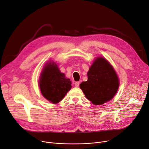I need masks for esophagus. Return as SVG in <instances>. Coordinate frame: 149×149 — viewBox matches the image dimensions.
Masks as SVG:
<instances>
[{"label":"esophagus","mask_w":149,"mask_h":149,"mask_svg":"<svg viewBox=\"0 0 149 149\" xmlns=\"http://www.w3.org/2000/svg\"><path fill=\"white\" fill-rule=\"evenodd\" d=\"M79 84H80V82H76L74 83V85H75V86H76V87H78V86H79Z\"/></svg>","instance_id":"obj_1"}]
</instances>
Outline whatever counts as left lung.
Returning a JSON list of instances; mask_svg holds the SVG:
<instances>
[{
  "mask_svg": "<svg viewBox=\"0 0 149 149\" xmlns=\"http://www.w3.org/2000/svg\"><path fill=\"white\" fill-rule=\"evenodd\" d=\"M88 81L80 84L86 97L94 105L103 104L115 95L119 86L118 75L104 57H97L87 73Z\"/></svg>",
  "mask_w": 149,
  "mask_h": 149,
  "instance_id": "8db88e82",
  "label": "left lung"
}]
</instances>
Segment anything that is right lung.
Masks as SVG:
<instances>
[{
	"label": "right lung",
	"instance_id": "right-lung-1",
	"mask_svg": "<svg viewBox=\"0 0 149 149\" xmlns=\"http://www.w3.org/2000/svg\"><path fill=\"white\" fill-rule=\"evenodd\" d=\"M72 82L54 62L46 64L42 72L39 85L42 95L54 104L58 103L72 88Z\"/></svg>",
	"mask_w": 149,
	"mask_h": 149
}]
</instances>
